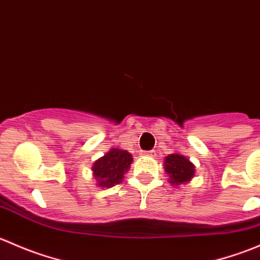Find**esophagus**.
<instances>
[{
    "label": "esophagus",
    "mask_w": 260,
    "mask_h": 260,
    "mask_svg": "<svg viewBox=\"0 0 260 260\" xmlns=\"http://www.w3.org/2000/svg\"><path fill=\"white\" fill-rule=\"evenodd\" d=\"M143 156H147V157H154L156 156V152L154 151H148V152H142Z\"/></svg>",
    "instance_id": "esophagus-1"
}]
</instances>
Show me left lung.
<instances>
[{
    "instance_id": "left-lung-1",
    "label": "left lung",
    "mask_w": 260,
    "mask_h": 260,
    "mask_svg": "<svg viewBox=\"0 0 260 260\" xmlns=\"http://www.w3.org/2000/svg\"><path fill=\"white\" fill-rule=\"evenodd\" d=\"M164 169L170 177L169 182L175 187L187 185L195 176V165L179 152L165 157Z\"/></svg>"
}]
</instances>
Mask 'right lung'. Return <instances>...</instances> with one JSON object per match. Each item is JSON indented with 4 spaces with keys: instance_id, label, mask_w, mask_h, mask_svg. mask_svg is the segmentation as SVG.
Returning a JSON list of instances; mask_svg holds the SVG:
<instances>
[{
    "instance_id": "right-lung-1",
    "label": "right lung",
    "mask_w": 260,
    "mask_h": 260,
    "mask_svg": "<svg viewBox=\"0 0 260 260\" xmlns=\"http://www.w3.org/2000/svg\"><path fill=\"white\" fill-rule=\"evenodd\" d=\"M132 162L133 157L128 151L117 147L111 148L91 166L95 185L102 188H109L120 183Z\"/></svg>"
}]
</instances>
